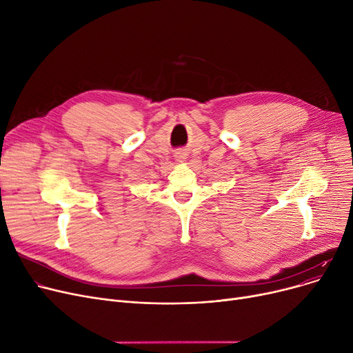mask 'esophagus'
<instances>
[{"instance_id":"34e87169","label":"esophagus","mask_w":353,"mask_h":353,"mask_svg":"<svg viewBox=\"0 0 353 353\" xmlns=\"http://www.w3.org/2000/svg\"><path fill=\"white\" fill-rule=\"evenodd\" d=\"M186 156H188V154H186V152H183V150H181V152H177V153L174 154L176 160H177V161H180V163H181V161H184V160H186V159H188Z\"/></svg>"}]
</instances>
